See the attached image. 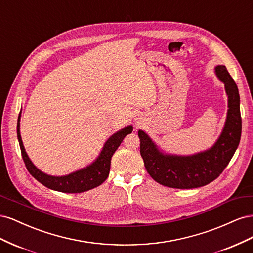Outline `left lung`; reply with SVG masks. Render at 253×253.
<instances>
[{"instance_id": "left-lung-1", "label": "left lung", "mask_w": 253, "mask_h": 253, "mask_svg": "<svg viewBox=\"0 0 253 253\" xmlns=\"http://www.w3.org/2000/svg\"><path fill=\"white\" fill-rule=\"evenodd\" d=\"M215 73L225 83L229 110L223 132L211 149L192 156L165 155L150 137L139 129L140 155L145 170L160 185L176 189L208 185L225 170L239 147L242 134L239 89L226 66H216Z\"/></svg>"}]
</instances>
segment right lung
<instances>
[{
    "label": "right lung",
    "mask_w": 253,
    "mask_h": 253,
    "mask_svg": "<svg viewBox=\"0 0 253 253\" xmlns=\"http://www.w3.org/2000/svg\"><path fill=\"white\" fill-rule=\"evenodd\" d=\"M20 117L21 116L19 115L17 134H18L22 158L24 160L26 169L38 181L41 182L43 186L47 187L51 190L59 191V192H64V193H81L100 186L101 183L108 178V176L110 174L111 159L115 151L118 149V147L122 142V140H124L125 137L127 134L132 133L133 131L132 126H128L125 128L120 129L119 132L115 133L110 137L108 141L105 142L100 155H99V157L90 166L84 168V169L79 170L77 172H74L70 175L57 177V176H50L47 174H44L39 169H37V168L34 166V164L30 162V159L26 154L24 145H23V142L21 139Z\"/></svg>",
    "instance_id": "add662e5"
}]
</instances>
